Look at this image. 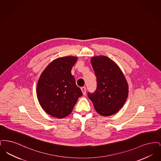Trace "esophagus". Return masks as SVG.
<instances>
[{
  "mask_svg": "<svg viewBox=\"0 0 161 161\" xmlns=\"http://www.w3.org/2000/svg\"><path fill=\"white\" fill-rule=\"evenodd\" d=\"M81 91L83 92V95H86V87H82L81 88Z\"/></svg>",
  "mask_w": 161,
  "mask_h": 161,
  "instance_id": "esophagus-1",
  "label": "esophagus"
}]
</instances>
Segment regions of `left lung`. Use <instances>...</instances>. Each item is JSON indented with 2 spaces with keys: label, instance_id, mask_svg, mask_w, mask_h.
Segmentation results:
<instances>
[{
  "label": "left lung",
  "instance_id": "8db88e82",
  "mask_svg": "<svg viewBox=\"0 0 161 161\" xmlns=\"http://www.w3.org/2000/svg\"><path fill=\"white\" fill-rule=\"evenodd\" d=\"M91 61L97 87L94 93H88V97L98 114L103 116L114 115L123 107L128 97L126 78L116 63L107 56H95Z\"/></svg>",
  "mask_w": 161,
  "mask_h": 161
}]
</instances>
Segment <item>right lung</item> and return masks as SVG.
Listing matches in <instances>:
<instances>
[{"mask_svg":"<svg viewBox=\"0 0 161 161\" xmlns=\"http://www.w3.org/2000/svg\"><path fill=\"white\" fill-rule=\"evenodd\" d=\"M77 57L55 59L42 73L37 85V96L42 108L48 115L63 118L72 112L83 93L75 83L71 70Z\"/></svg>","mask_w":161,"mask_h":161,"instance_id":"obj_1","label":"right lung"}]
</instances>
